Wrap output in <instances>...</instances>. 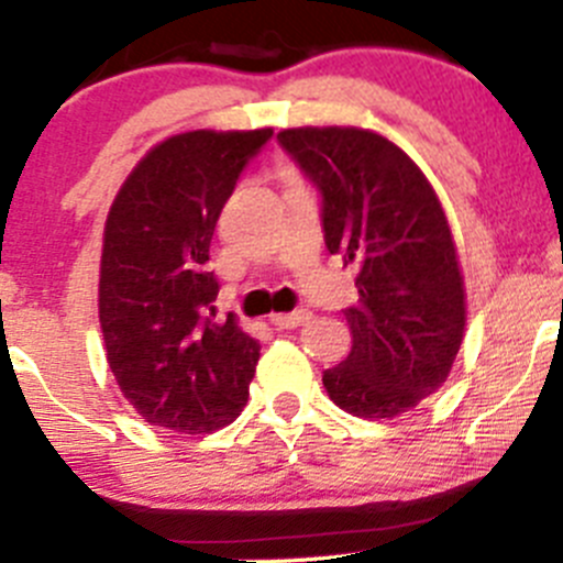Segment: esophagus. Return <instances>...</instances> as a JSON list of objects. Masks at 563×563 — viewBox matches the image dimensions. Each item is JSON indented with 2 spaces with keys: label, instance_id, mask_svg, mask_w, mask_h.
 I'll return each mask as SVG.
<instances>
[{
  "label": "esophagus",
  "instance_id": "obj_1",
  "mask_svg": "<svg viewBox=\"0 0 563 563\" xmlns=\"http://www.w3.org/2000/svg\"><path fill=\"white\" fill-rule=\"evenodd\" d=\"M269 321L275 323L277 329H297V327H302L305 321H308V313H305V310H294V313H277V316H272Z\"/></svg>",
  "mask_w": 563,
  "mask_h": 563
}]
</instances>
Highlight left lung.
<instances>
[{
    "instance_id": "left-lung-1",
    "label": "left lung",
    "mask_w": 563,
    "mask_h": 563,
    "mask_svg": "<svg viewBox=\"0 0 563 563\" xmlns=\"http://www.w3.org/2000/svg\"><path fill=\"white\" fill-rule=\"evenodd\" d=\"M277 141L318 190L327 250L360 266V305L345 310L354 345L323 387L354 417H397L446 382L463 340L444 209L411 157L371 130L299 128Z\"/></svg>"
}]
</instances>
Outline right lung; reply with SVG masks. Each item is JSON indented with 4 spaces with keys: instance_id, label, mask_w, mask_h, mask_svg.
Returning <instances> with one entry per match:
<instances>
[{
    "instance_id": "obj_1",
    "label": "right lung",
    "mask_w": 563,
    "mask_h": 563,
    "mask_svg": "<svg viewBox=\"0 0 563 563\" xmlns=\"http://www.w3.org/2000/svg\"><path fill=\"white\" fill-rule=\"evenodd\" d=\"M272 130H196L157 144L113 198L100 327L119 389L150 424L212 433L240 417L258 340L214 318L209 245L236 179Z\"/></svg>"
}]
</instances>
